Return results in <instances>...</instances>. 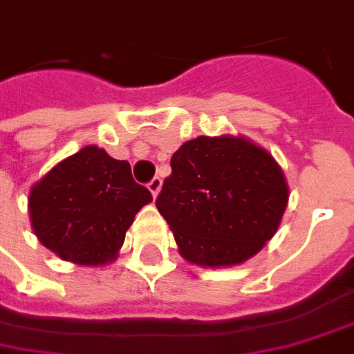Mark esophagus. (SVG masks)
<instances>
[{"label":"esophagus","mask_w":354,"mask_h":354,"mask_svg":"<svg viewBox=\"0 0 354 354\" xmlns=\"http://www.w3.org/2000/svg\"><path fill=\"white\" fill-rule=\"evenodd\" d=\"M160 185H162V180H160L159 176H155L151 180V182L147 184V187H149V192H151V194H153V197H157V195H159Z\"/></svg>","instance_id":"34e87169"}]
</instances>
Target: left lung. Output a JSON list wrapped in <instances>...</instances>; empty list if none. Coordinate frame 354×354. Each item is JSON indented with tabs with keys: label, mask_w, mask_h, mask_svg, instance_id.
I'll return each mask as SVG.
<instances>
[{
	"label": "left lung",
	"mask_w": 354,
	"mask_h": 354,
	"mask_svg": "<svg viewBox=\"0 0 354 354\" xmlns=\"http://www.w3.org/2000/svg\"><path fill=\"white\" fill-rule=\"evenodd\" d=\"M170 167L157 209L185 261L241 264L276 234L289 187L266 149L241 136H199L172 155Z\"/></svg>",
	"instance_id": "left-lung-1"
}]
</instances>
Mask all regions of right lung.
I'll return each mask as SVG.
<instances>
[{
  "label": "right lung",
  "mask_w": 354,
  "mask_h": 354,
  "mask_svg": "<svg viewBox=\"0 0 354 354\" xmlns=\"http://www.w3.org/2000/svg\"><path fill=\"white\" fill-rule=\"evenodd\" d=\"M151 201L128 160L88 145L32 185L28 212L41 245L63 261L101 266L117 259L126 230Z\"/></svg>",
  "instance_id": "1"
}]
</instances>
